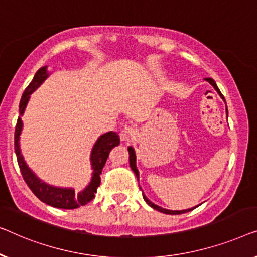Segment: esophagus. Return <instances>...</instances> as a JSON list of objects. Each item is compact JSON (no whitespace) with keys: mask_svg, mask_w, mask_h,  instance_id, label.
<instances>
[{"mask_svg":"<svg viewBox=\"0 0 257 257\" xmlns=\"http://www.w3.org/2000/svg\"><path fill=\"white\" fill-rule=\"evenodd\" d=\"M135 136H136V130H135V128H133V127H124L123 129L121 130V133H120V137H121V141H130V140H133V139H135Z\"/></svg>","mask_w":257,"mask_h":257,"instance_id":"obj_1","label":"esophagus"}]
</instances>
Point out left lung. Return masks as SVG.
<instances>
[{
  "label": "left lung",
  "mask_w": 257,
  "mask_h": 257,
  "mask_svg": "<svg viewBox=\"0 0 257 257\" xmlns=\"http://www.w3.org/2000/svg\"><path fill=\"white\" fill-rule=\"evenodd\" d=\"M205 80L208 81L209 84L213 86V88H214L215 91L218 92L220 97H221V99L226 102L225 97H223L221 92H220V89L218 88V86H216L215 81L213 80V79H211V78H206ZM226 111H227V116H228V109H227V106H226ZM128 151H129V164H130V168H132L134 173H135V175H136L137 180H139L140 175H139V170H137V168H136V154H135V150H134L133 147H128ZM142 194H143V199L146 200V202L150 206V207H153L154 209H157V211L164 213V214H175V215L183 214V213H187V212H190V211H193L194 208H197L198 206H199V205H198V206H196V207H192V208H189V209H182V211H171V209H166V208L161 207V206H158V205H155L153 201H150L149 199H148V198L146 197V194H144V193H142Z\"/></svg>",
  "instance_id": "1"
}]
</instances>
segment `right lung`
<instances>
[{"instance_id":"1","label":"right lung","mask_w":257,"mask_h":257,"mask_svg":"<svg viewBox=\"0 0 257 257\" xmlns=\"http://www.w3.org/2000/svg\"><path fill=\"white\" fill-rule=\"evenodd\" d=\"M48 66H43L36 72L34 79L25 88V91L22 95L20 101V114L21 116L24 114L27 104L30 100V95L41 86L45 79L49 77ZM21 116L17 120L16 128H15V153L17 156V162L21 169V173L23 176L24 182L28 184L30 190L34 192L36 197L39 200H42L45 204H48L52 207L56 208H64V209H73L78 208L80 206H84L87 202L91 201L95 197L97 187L100 186L101 179L100 175L102 172V169L109 155L110 150L114 147L120 144V137L115 132H108L103 135H101L96 140L95 144L93 146L91 153V165L93 169L92 179L87 186L84 190L80 191L78 194L75 193L74 189L72 187H58L52 186L50 184L43 182V180L37 177V175L29 168L28 164L25 163L23 155L21 153L20 148V135L23 129V122H22Z\"/></svg>"}]
</instances>
